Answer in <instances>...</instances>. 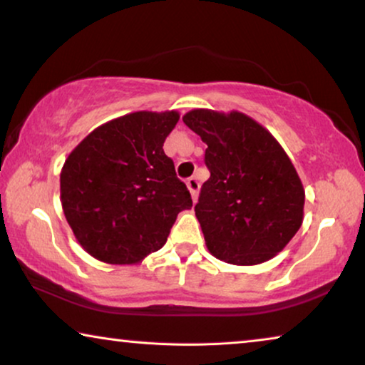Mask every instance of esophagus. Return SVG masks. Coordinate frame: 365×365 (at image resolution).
Listing matches in <instances>:
<instances>
[{"label": "esophagus", "instance_id": "esophagus-1", "mask_svg": "<svg viewBox=\"0 0 365 365\" xmlns=\"http://www.w3.org/2000/svg\"><path fill=\"white\" fill-rule=\"evenodd\" d=\"M187 187H188V190H190V193H192V200L197 201L198 190H200V183H198L197 178H195V177L188 178V180H187Z\"/></svg>", "mask_w": 365, "mask_h": 365}]
</instances>
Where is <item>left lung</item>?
Here are the masks:
<instances>
[{"instance_id":"8db88e82","label":"left lung","mask_w":365,"mask_h":365,"mask_svg":"<svg viewBox=\"0 0 365 365\" xmlns=\"http://www.w3.org/2000/svg\"><path fill=\"white\" fill-rule=\"evenodd\" d=\"M183 123L208 145L210 178L195 205L208 251L235 265L272 259L303 222L304 190L285 150L239 111L193 110Z\"/></svg>"}]
</instances>
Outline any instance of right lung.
Here are the masks:
<instances>
[{
  "label": "right lung",
  "instance_id": "obj_1",
  "mask_svg": "<svg viewBox=\"0 0 365 365\" xmlns=\"http://www.w3.org/2000/svg\"><path fill=\"white\" fill-rule=\"evenodd\" d=\"M177 111H138L86 135L61 172L63 215L80 246L106 264H135L164 246L192 208L164 143Z\"/></svg>",
  "mask_w": 365,
  "mask_h": 365
}]
</instances>
